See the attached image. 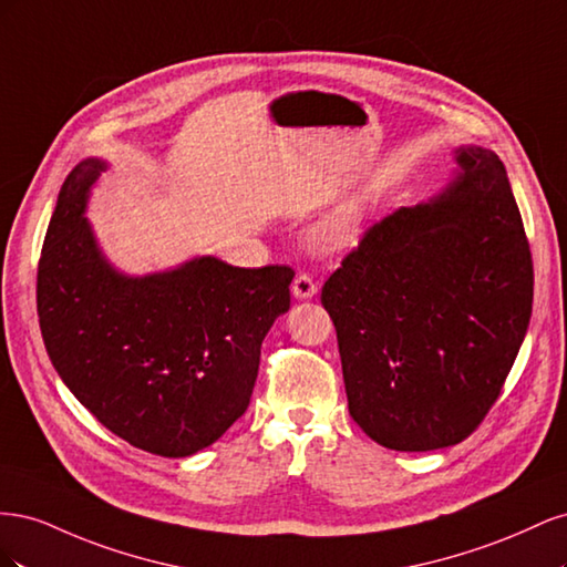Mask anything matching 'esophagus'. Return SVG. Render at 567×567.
<instances>
[{"label": "esophagus", "mask_w": 567, "mask_h": 567, "mask_svg": "<svg viewBox=\"0 0 567 567\" xmlns=\"http://www.w3.org/2000/svg\"><path fill=\"white\" fill-rule=\"evenodd\" d=\"M317 281L310 277V274H305V271H300L298 277L293 279V296L298 298V300H307V298H312V296H317Z\"/></svg>", "instance_id": "obj_1"}]
</instances>
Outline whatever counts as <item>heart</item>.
Listing matches in <instances>:
<instances>
[{"mask_svg":"<svg viewBox=\"0 0 567 567\" xmlns=\"http://www.w3.org/2000/svg\"><path fill=\"white\" fill-rule=\"evenodd\" d=\"M357 208H346L336 213L333 217H329L319 227L317 238L321 241V246L326 248H342L354 241V234H357Z\"/></svg>","mask_w":567,"mask_h":567,"instance_id":"heart-1","label":"heart"}]
</instances>
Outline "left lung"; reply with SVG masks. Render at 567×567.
Returning a JSON list of instances; mask_svg holds the SVG:
<instances>
[{
  "mask_svg": "<svg viewBox=\"0 0 567 567\" xmlns=\"http://www.w3.org/2000/svg\"><path fill=\"white\" fill-rule=\"evenodd\" d=\"M456 161L440 196L373 221L321 288L350 416L394 452L466 440L532 315V252L504 163L477 146Z\"/></svg>",
  "mask_w": 567,
  "mask_h": 567,
  "instance_id": "obj_1",
  "label": "left lung"
}]
</instances>
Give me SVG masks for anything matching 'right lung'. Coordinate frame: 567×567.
I'll return each instance as SVG.
<instances>
[{"label": "right lung", "instance_id": "obj_1", "mask_svg": "<svg viewBox=\"0 0 567 567\" xmlns=\"http://www.w3.org/2000/svg\"><path fill=\"white\" fill-rule=\"evenodd\" d=\"M106 165L80 163L61 186L38 265V315L51 364L90 414L132 447L188 456L246 414L274 319L288 312L286 265L215 257L127 279L82 217Z\"/></svg>", "mask_w": 567, "mask_h": 567}]
</instances>
